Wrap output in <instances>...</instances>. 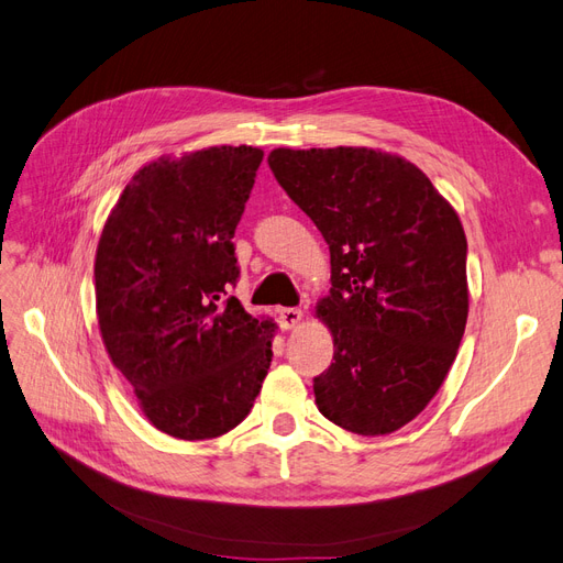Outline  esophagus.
I'll return each mask as SVG.
<instances>
[{
  "instance_id": "esophagus-1",
  "label": "esophagus",
  "mask_w": 563,
  "mask_h": 563,
  "mask_svg": "<svg viewBox=\"0 0 563 563\" xmlns=\"http://www.w3.org/2000/svg\"><path fill=\"white\" fill-rule=\"evenodd\" d=\"M300 319H302V312H300L298 308H282V310L277 312V321H279L282 329H294V327H298Z\"/></svg>"
}]
</instances>
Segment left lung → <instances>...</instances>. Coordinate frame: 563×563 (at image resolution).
<instances>
[{
	"label": "left lung",
	"instance_id": "left-lung-1",
	"mask_svg": "<svg viewBox=\"0 0 563 563\" xmlns=\"http://www.w3.org/2000/svg\"><path fill=\"white\" fill-rule=\"evenodd\" d=\"M277 183L331 251L317 314L333 364L314 378L319 411L343 430L389 434L444 383L467 323V240L418 166L368 147L269 152Z\"/></svg>",
	"mask_w": 563,
	"mask_h": 563
}]
</instances>
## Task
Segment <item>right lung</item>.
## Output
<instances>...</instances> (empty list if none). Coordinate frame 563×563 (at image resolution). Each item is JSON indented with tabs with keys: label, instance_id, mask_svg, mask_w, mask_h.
<instances>
[{
	"label": "right lung",
	"instance_id": "1",
	"mask_svg": "<svg viewBox=\"0 0 563 563\" xmlns=\"http://www.w3.org/2000/svg\"><path fill=\"white\" fill-rule=\"evenodd\" d=\"M261 162L249 145L152 162L100 234V335L147 420L176 439L236 428L272 362L275 323L230 296L240 279L232 236Z\"/></svg>",
	"mask_w": 563,
	"mask_h": 563
}]
</instances>
